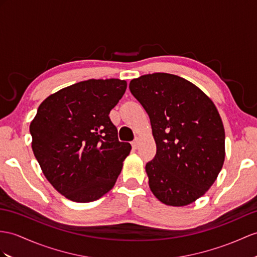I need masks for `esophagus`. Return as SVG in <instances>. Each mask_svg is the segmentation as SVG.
<instances>
[{"label":"esophagus","instance_id":"esophagus-1","mask_svg":"<svg viewBox=\"0 0 257 257\" xmlns=\"http://www.w3.org/2000/svg\"><path fill=\"white\" fill-rule=\"evenodd\" d=\"M139 145H140L139 139H136L134 142H132V147H133L134 149H137V147H139Z\"/></svg>","mask_w":257,"mask_h":257}]
</instances>
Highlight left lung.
<instances>
[{
    "mask_svg": "<svg viewBox=\"0 0 257 257\" xmlns=\"http://www.w3.org/2000/svg\"><path fill=\"white\" fill-rule=\"evenodd\" d=\"M130 90L146 110L157 146L146 164L149 187L161 203L186 206L214 184L224 161V128L214 102L191 81L154 73Z\"/></svg>",
    "mask_w": 257,
    "mask_h": 257,
    "instance_id": "8db88e82",
    "label": "left lung"
}]
</instances>
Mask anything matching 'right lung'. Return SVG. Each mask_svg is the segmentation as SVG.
<instances>
[{"label": "right lung", "mask_w": 257, "mask_h": 257, "mask_svg": "<svg viewBox=\"0 0 257 257\" xmlns=\"http://www.w3.org/2000/svg\"><path fill=\"white\" fill-rule=\"evenodd\" d=\"M126 81L88 79L43 100L30 123L33 152L54 189L77 203L97 201L114 186L131 152L109 113Z\"/></svg>", "instance_id": "1"}]
</instances>
